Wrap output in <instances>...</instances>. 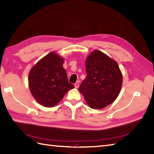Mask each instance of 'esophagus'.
Segmentation results:
<instances>
[{
    "instance_id": "1",
    "label": "esophagus",
    "mask_w": 154,
    "mask_h": 154,
    "mask_svg": "<svg viewBox=\"0 0 154 154\" xmlns=\"http://www.w3.org/2000/svg\"><path fill=\"white\" fill-rule=\"evenodd\" d=\"M79 85H80V82L79 81H77L75 83H74V86H75L76 88H78Z\"/></svg>"
}]
</instances>
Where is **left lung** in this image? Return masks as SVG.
I'll return each mask as SVG.
<instances>
[{
	"label": "left lung",
	"instance_id": "8db88e82",
	"mask_svg": "<svg viewBox=\"0 0 154 154\" xmlns=\"http://www.w3.org/2000/svg\"><path fill=\"white\" fill-rule=\"evenodd\" d=\"M87 76L78 88L92 109H101L118 96L123 77L118 64L98 50L86 60Z\"/></svg>",
	"mask_w": 154,
	"mask_h": 154
}]
</instances>
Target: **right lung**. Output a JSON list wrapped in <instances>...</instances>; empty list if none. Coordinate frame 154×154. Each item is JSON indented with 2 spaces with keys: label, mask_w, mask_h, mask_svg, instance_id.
I'll return each instance as SVG.
<instances>
[{
  "label": "right lung",
  "mask_w": 154,
  "mask_h": 154,
  "mask_svg": "<svg viewBox=\"0 0 154 154\" xmlns=\"http://www.w3.org/2000/svg\"><path fill=\"white\" fill-rule=\"evenodd\" d=\"M63 59L51 52L35 64L29 74L31 94L40 104L51 107L58 104L74 87L69 83L63 67Z\"/></svg>",
  "instance_id": "obj_1"
}]
</instances>
